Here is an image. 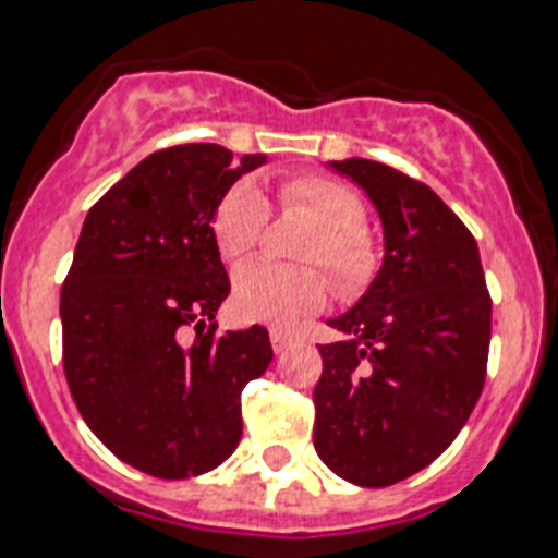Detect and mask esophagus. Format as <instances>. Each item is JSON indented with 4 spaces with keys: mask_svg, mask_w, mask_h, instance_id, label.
<instances>
[{
    "mask_svg": "<svg viewBox=\"0 0 558 558\" xmlns=\"http://www.w3.org/2000/svg\"><path fill=\"white\" fill-rule=\"evenodd\" d=\"M269 339H272L275 353H283L294 345V333L283 331V328H272V331H269Z\"/></svg>",
    "mask_w": 558,
    "mask_h": 558,
    "instance_id": "34e87169",
    "label": "esophagus"
}]
</instances>
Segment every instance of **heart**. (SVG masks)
<instances>
[{
    "instance_id": "b5f03b06",
    "label": "heart",
    "mask_w": 558,
    "mask_h": 558,
    "mask_svg": "<svg viewBox=\"0 0 558 558\" xmlns=\"http://www.w3.org/2000/svg\"><path fill=\"white\" fill-rule=\"evenodd\" d=\"M283 205L303 207L319 225L306 258L326 264L342 294H360L376 275V250L365 232L367 210L360 193L331 177H292L280 187ZM269 202L252 179H241L213 213V239L225 260L246 258L260 244ZM328 280L319 269H292L252 260L232 280V308L250 323L294 326L326 306Z\"/></svg>"
}]
</instances>
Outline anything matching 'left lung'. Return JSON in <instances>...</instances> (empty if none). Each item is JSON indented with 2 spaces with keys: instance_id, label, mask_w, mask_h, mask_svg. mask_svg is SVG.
Returning <instances> with one entry per match:
<instances>
[{
  "instance_id": "1",
  "label": "left lung",
  "mask_w": 558,
  "mask_h": 558,
  "mask_svg": "<svg viewBox=\"0 0 558 558\" xmlns=\"http://www.w3.org/2000/svg\"><path fill=\"white\" fill-rule=\"evenodd\" d=\"M328 168L371 198L385 255L345 333L319 345L314 449L353 486L381 488L429 466L463 429L486 381L492 300L481 252L433 187L351 157Z\"/></svg>"
}]
</instances>
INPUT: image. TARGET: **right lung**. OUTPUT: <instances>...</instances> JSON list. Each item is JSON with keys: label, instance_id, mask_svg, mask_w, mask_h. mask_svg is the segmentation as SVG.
Masks as SVG:
<instances>
[{"label": "right lung", "instance_id": "add662e5", "mask_svg": "<svg viewBox=\"0 0 558 558\" xmlns=\"http://www.w3.org/2000/svg\"><path fill=\"white\" fill-rule=\"evenodd\" d=\"M264 162L173 145L134 165L81 227L61 289L66 385L92 433L154 477L225 463L241 440V390L272 362L266 328L213 323L230 294L213 213Z\"/></svg>", "mask_w": 558, "mask_h": 558}]
</instances>
